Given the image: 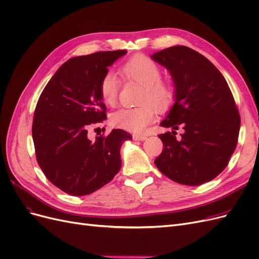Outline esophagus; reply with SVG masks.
<instances>
[{
	"instance_id": "1",
	"label": "esophagus",
	"mask_w": 259,
	"mask_h": 259,
	"mask_svg": "<svg viewBox=\"0 0 259 259\" xmlns=\"http://www.w3.org/2000/svg\"><path fill=\"white\" fill-rule=\"evenodd\" d=\"M133 139H134V140H139V142H143V140H146V139H147V136H146V135L135 134V135H133Z\"/></svg>"
}]
</instances>
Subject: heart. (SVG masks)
<instances>
[{"mask_svg":"<svg viewBox=\"0 0 259 259\" xmlns=\"http://www.w3.org/2000/svg\"><path fill=\"white\" fill-rule=\"evenodd\" d=\"M123 75L145 86L140 104L136 108H122L112 113L111 125L128 132L142 133L155 120L156 111H164L173 104L175 89L168 81L162 80L159 65L145 55H135L121 67ZM99 92L104 103L115 105L120 92V80L115 73L109 71L101 77Z\"/></svg>","mask_w":259,"mask_h":259,"instance_id":"b5f03b06","label":"heart"}]
</instances>
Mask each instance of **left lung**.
Here are the masks:
<instances>
[{
  "mask_svg": "<svg viewBox=\"0 0 259 259\" xmlns=\"http://www.w3.org/2000/svg\"><path fill=\"white\" fill-rule=\"evenodd\" d=\"M151 58L165 67L173 79L175 103L161 126L164 149L154 160L162 174L174 182L199 186L217 177L236 150L240 115L221 71L200 53L171 46ZM185 132L179 140L176 130Z\"/></svg>",
  "mask_w": 259,
  "mask_h": 259,
  "instance_id": "left-lung-1",
  "label": "left lung"
}]
</instances>
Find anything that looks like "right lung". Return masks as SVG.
I'll list each match as a JSON object with an SVG mask.
<instances>
[{"instance_id": "add662e5", "label": "right lung", "mask_w": 259, "mask_h": 259, "mask_svg": "<svg viewBox=\"0 0 259 259\" xmlns=\"http://www.w3.org/2000/svg\"><path fill=\"white\" fill-rule=\"evenodd\" d=\"M126 51L97 52L66 61L46 84L35 107L32 138L36 161L50 182L81 197L100 189L119 173L120 149L132 135L112 130L91 140V124L107 119L101 77Z\"/></svg>"}]
</instances>
